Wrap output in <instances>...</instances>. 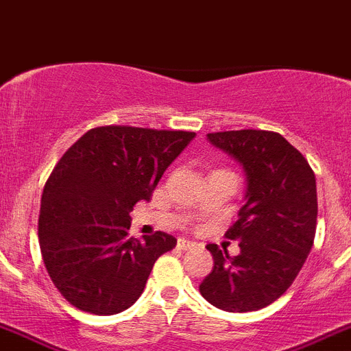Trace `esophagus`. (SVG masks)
Segmentation results:
<instances>
[{
	"label": "esophagus",
	"instance_id": "34e87169",
	"mask_svg": "<svg viewBox=\"0 0 351 351\" xmlns=\"http://www.w3.org/2000/svg\"><path fill=\"white\" fill-rule=\"evenodd\" d=\"M195 243L191 241V239H185V238H180L178 239V248H182V250H189V248H194Z\"/></svg>",
	"mask_w": 351,
	"mask_h": 351
}]
</instances>
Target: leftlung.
<instances>
[{
	"label": "left lung",
	"instance_id": "1",
	"mask_svg": "<svg viewBox=\"0 0 351 351\" xmlns=\"http://www.w3.org/2000/svg\"><path fill=\"white\" fill-rule=\"evenodd\" d=\"M208 141L243 166L245 204L226 236L239 241L229 257L217 245L213 269L199 285L210 304L245 313L266 308L287 292L301 271L317 230V180L308 160L282 134L223 131Z\"/></svg>",
	"mask_w": 351,
	"mask_h": 351
}]
</instances>
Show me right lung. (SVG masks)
<instances>
[{"label": "right lung", "mask_w": 351, "mask_h": 351, "mask_svg": "<svg viewBox=\"0 0 351 351\" xmlns=\"http://www.w3.org/2000/svg\"><path fill=\"white\" fill-rule=\"evenodd\" d=\"M195 132L105 125L90 129L56 164L42 194L38 239L53 285L94 315L138 301L157 258L176 239L157 230L129 238V211L150 201Z\"/></svg>", "instance_id": "1"}]
</instances>
